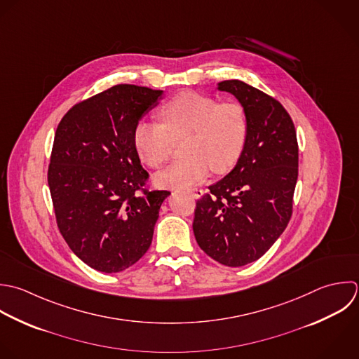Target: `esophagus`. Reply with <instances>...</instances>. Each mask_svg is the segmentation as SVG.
Listing matches in <instances>:
<instances>
[{
    "label": "esophagus",
    "instance_id": "esophagus-1",
    "mask_svg": "<svg viewBox=\"0 0 359 359\" xmlns=\"http://www.w3.org/2000/svg\"><path fill=\"white\" fill-rule=\"evenodd\" d=\"M189 193L194 197V198H201L204 196V190L203 189H190Z\"/></svg>",
    "mask_w": 359,
    "mask_h": 359
}]
</instances>
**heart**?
Returning <instances> with one entry per match:
<instances>
[{
    "label": "heart",
    "instance_id": "heart-1",
    "mask_svg": "<svg viewBox=\"0 0 359 359\" xmlns=\"http://www.w3.org/2000/svg\"><path fill=\"white\" fill-rule=\"evenodd\" d=\"M162 124L141 121L134 130V147L141 161L159 168L175 142L183 144L186 159L155 176L162 187H189L205 180L211 170L225 173L239 162L248 141L249 123L241 103L221 102L197 92H182L166 102Z\"/></svg>",
    "mask_w": 359,
    "mask_h": 359
}]
</instances>
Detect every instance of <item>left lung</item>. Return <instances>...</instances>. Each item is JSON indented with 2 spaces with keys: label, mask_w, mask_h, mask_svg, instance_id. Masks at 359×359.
Listing matches in <instances>:
<instances>
[{
  "label": "left lung",
  "mask_w": 359,
  "mask_h": 359,
  "mask_svg": "<svg viewBox=\"0 0 359 359\" xmlns=\"http://www.w3.org/2000/svg\"><path fill=\"white\" fill-rule=\"evenodd\" d=\"M243 106L249 133L235 168L196 205L193 231L215 262L242 267L259 260L285 231L298 180V141L283 104L239 81L217 85Z\"/></svg>",
  "instance_id": "obj_1"
}]
</instances>
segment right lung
I'll return each instance as SVG.
<instances>
[{"label":"right lung","instance_id":"add662e5","mask_svg":"<svg viewBox=\"0 0 359 359\" xmlns=\"http://www.w3.org/2000/svg\"><path fill=\"white\" fill-rule=\"evenodd\" d=\"M161 99L163 90L116 85L71 107L57 127L47 173L57 225L93 270L120 273L151 246L170 193L142 189L148 172L133 135Z\"/></svg>","mask_w":359,"mask_h":359}]
</instances>
